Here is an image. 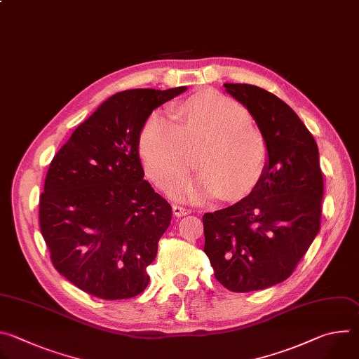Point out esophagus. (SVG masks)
Segmentation results:
<instances>
[{"mask_svg": "<svg viewBox=\"0 0 359 359\" xmlns=\"http://www.w3.org/2000/svg\"><path fill=\"white\" fill-rule=\"evenodd\" d=\"M190 213H191V209L179 206V204H173V215H175L176 217H183V216L190 215Z\"/></svg>", "mask_w": 359, "mask_h": 359, "instance_id": "obj_1", "label": "esophagus"}]
</instances>
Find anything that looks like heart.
Instances as JSON below:
<instances>
[{
	"mask_svg": "<svg viewBox=\"0 0 359 359\" xmlns=\"http://www.w3.org/2000/svg\"><path fill=\"white\" fill-rule=\"evenodd\" d=\"M173 118L151 114L139 136V155L150 179L162 187L184 176L173 191L193 198H236L251 190L266 169L263 132L237 100L213 90L197 92L173 109ZM195 159H192V155Z\"/></svg>",
	"mask_w": 359,
	"mask_h": 359,
	"instance_id": "1",
	"label": "heart"
}]
</instances>
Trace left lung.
<instances>
[{
	"label": "left lung",
	"instance_id": "left-lung-1",
	"mask_svg": "<svg viewBox=\"0 0 359 359\" xmlns=\"http://www.w3.org/2000/svg\"><path fill=\"white\" fill-rule=\"evenodd\" d=\"M224 88L257 122L269 161L248 196L203 216L204 252L223 287L248 292L294 273L320 231L324 180L317 143L284 100L254 85Z\"/></svg>",
	"mask_w": 359,
	"mask_h": 359
}]
</instances>
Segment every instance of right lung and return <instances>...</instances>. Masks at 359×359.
I'll return each instance as SVG.
<instances>
[{"label": "right lung", "mask_w": 359, "mask_h": 359, "mask_svg": "<svg viewBox=\"0 0 359 359\" xmlns=\"http://www.w3.org/2000/svg\"><path fill=\"white\" fill-rule=\"evenodd\" d=\"M186 90L130 89L107 99L49 165L39 227L55 270L102 299L139 295L172 220L170 204L143 179L140 130Z\"/></svg>", "instance_id": "obj_1"}]
</instances>
